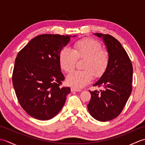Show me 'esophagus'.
<instances>
[{
    "label": "esophagus",
    "instance_id": "obj_1",
    "mask_svg": "<svg viewBox=\"0 0 145 145\" xmlns=\"http://www.w3.org/2000/svg\"><path fill=\"white\" fill-rule=\"evenodd\" d=\"M71 91H81V89L72 87V88H71Z\"/></svg>",
    "mask_w": 145,
    "mask_h": 145
}]
</instances>
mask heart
<instances>
[{
    "instance_id": "obj_1",
    "label": "heart",
    "mask_w": 145,
    "mask_h": 145,
    "mask_svg": "<svg viewBox=\"0 0 145 145\" xmlns=\"http://www.w3.org/2000/svg\"><path fill=\"white\" fill-rule=\"evenodd\" d=\"M84 59L83 70H78L67 76V82L75 88H82L89 84L95 77L103 75L110 62L108 52L102 48L101 42L91 38L76 41L72 50L63 48L60 52L59 62L61 69L66 73L75 69L77 60Z\"/></svg>"
}]
</instances>
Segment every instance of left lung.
Segmentation results:
<instances>
[{
    "mask_svg": "<svg viewBox=\"0 0 145 145\" xmlns=\"http://www.w3.org/2000/svg\"><path fill=\"white\" fill-rule=\"evenodd\" d=\"M95 35L103 37L110 55V62L103 75L93 85L102 90H89L91 97L87 106L95 119L106 121L121 113L130 96L133 65L118 40L108 34L97 33Z\"/></svg>",
    "mask_w": 145,
    "mask_h": 145,
    "instance_id": "left-lung-1",
    "label": "left lung"
}]
</instances>
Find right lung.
<instances>
[{
	"instance_id": "obj_1",
	"label": "right lung",
	"mask_w": 145,
	"mask_h": 145,
	"mask_svg": "<svg viewBox=\"0 0 145 145\" xmlns=\"http://www.w3.org/2000/svg\"><path fill=\"white\" fill-rule=\"evenodd\" d=\"M69 35L42 34L32 39L15 60L12 84L22 108L33 118L47 120L65 103L70 87H61L65 77L59 55Z\"/></svg>"
}]
</instances>
